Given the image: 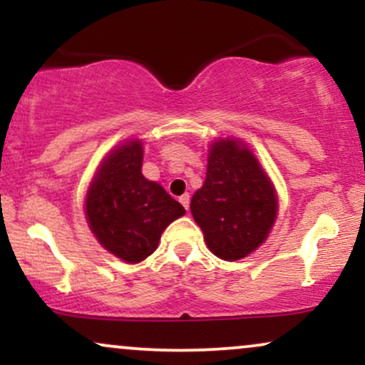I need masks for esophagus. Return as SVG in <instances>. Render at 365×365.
<instances>
[{"mask_svg": "<svg viewBox=\"0 0 365 365\" xmlns=\"http://www.w3.org/2000/svg\"><path fill=\"white\" fill-rule=\"evenodd\" d=\"M180 202L183 204V207L188 209V204H190V195H188V194H183L182 197H180Z\"/></svg>", "mask_w": 365, "mask_h": 365, "instance_id": "1", "label": "esophagus"}]
</instances>
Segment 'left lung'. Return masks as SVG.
<instances>
[{
    "label": "left lung",
    "instance_id": "1",
    "mask_svg": "<svg viewBox=\"0 0 365 365\" xmlns=\"http://www.w3.org/2000/svg\"><path fill=\"white\" fill-rule=\"evenodd\" d=\"M195 223L212 254L238 261L266 240L278 215V197L257 158L242 140L211 144L206 182L190 200Z\"/></svg>",
    "mask_w": 365,
    "mask_h": 365
}]
</instances>
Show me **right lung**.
Returning <instances> with one entry per match:
<instances>
[{
	"mask_svg": "<svg viewBox=\"0 0 365 365\" xmlns=\"http://www.w3.org/2000/svg\"><path fill=\"white\" fill-rule=\"evenodd\" d=\"M144 149L127 140L103 159L86 197L91 232L108 252L137 264L158 249L166 226L185 209L159 183L142 175Z\"/></svg>",
	"mask_w": 365,
	"mask_h": 365,
	"instance_id": "obj_1",
	"label": "right lung"
}]
</instances>
